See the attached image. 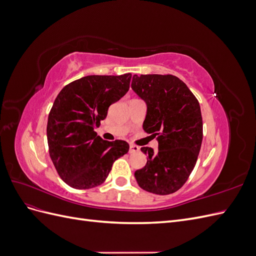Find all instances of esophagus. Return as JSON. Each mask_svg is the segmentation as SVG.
Here are the masks:
<instances>
[{"instance_id":"34e87169","label":"esophagus","mask_w":256,"mask_h":256,"mask_svg":"<svg viewBox=\"0 0 256 256\" xmlns=\"http://www.w3.org/2000/svg\"><path fill=\"white\" fill-rule=\"evenodd\" d=\"M138 150H140V147L136 146V145H134V144H130V146H129V152L130 154L138 152Z\"/></svg>"}]
</instances>
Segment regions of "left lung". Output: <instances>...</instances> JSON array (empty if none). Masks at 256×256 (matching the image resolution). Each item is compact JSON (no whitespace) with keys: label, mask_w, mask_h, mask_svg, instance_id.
Returning <instances> with one entry per match:
<instances>
[{"label":"left lung","mask_w":256,"mask_h":256,"mask_svg":"<svg viewBox=\"0 0 256 256\" xmlns=\"http://www.w3.org/2000/svg\"><path fill=\"white\" fill-rule=\"evenodd\" d=\"M131 88L147 104L144 131L158 141L156 152L141 148L147 162L136 171V180L145 191L171 194L188 180L196 164L203 140L200 104L187 85L172 74H134Z\"/></svg>","instance_id":"8db88e82"}]
</instances>
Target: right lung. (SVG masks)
<instances>
[{
	"label": "right lung",
	"instance_id": "right-lung-1",
	"mask_svg": "<svg viewBox=\"0 0 256 256\" xmlns=\"http://www.w3.org/2000/svg\"><path fill=\"white\" fill-rule=\"evenodd\" d=\"M131 74L86 76L67 84L48 116L49 154L60 177L74 189L102 184L116 159L129 150L122 140L104 141L95 128L109 106L129 90Z\"/></svg>",
	"mask_w": 256,
	"mask_h": 256
}]
</instances>
